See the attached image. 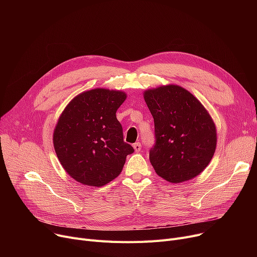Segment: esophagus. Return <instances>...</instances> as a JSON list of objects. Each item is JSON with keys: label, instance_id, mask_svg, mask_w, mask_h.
Listing matches in <instances>:
<instances>
[{"label": "esophagus", "instance_id": "esophagus-1", "mask_svg": "<svg viewBox=\"0 0 257 257\" xmlns=\"http://www.w3.org/2000/svg\"><path fill=\"white\" fill-rule=\"evenodd\" d=\"M133 149H134V151H136V152H140L141 149H142V145L140 143L133 144Z\"/></svg>", "mask_w": 257, "mask_h": 257}]
</instances>
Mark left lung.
I'll return each instance as SVG.
<instances>
[{
	"instance_id": "obj_1",
	"label": "left lung",
	"mask_w": 257,
	"mask_h": 257,
	"mask_svg": "<svg viewBox=\"0 0 257 257\" xmlns=\"http://www.w3.org/2000/svg\"><path fill=\"white\" fill-rule=\"evenodd\" d=\"M144 99L154 118L156 143L150 161L156 174L171 183L198 176L217 147V128L206 108L175 84L147 89Z\"/></svg>"
}]
</instances>
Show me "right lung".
Masks as SVG:
<instances>
[{
  "mask_svg": "<svg viewBox=\"0 0 257 257\" xmlns=\"http://www.w3.org/2000/svg\"><path fill=\"white\" fill-rule=\"evenodd\" d=\"M127 98L116 89L79 93L60 114L53 133L56 155L65 172L88 186H103L120 174L133 148L124 142L116 110Z\"/></svg>",
  "mask_w": 257,
  "mask_h": 257,
  "instance_id": "obj_1",
  "label": "right lung"
}]
</instances>
